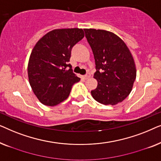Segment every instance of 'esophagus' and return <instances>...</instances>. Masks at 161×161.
<instances>
[{
    "label": "esophagus",
    "mask_w": 161,
    "mask_h": 161,
    "mask_svg": "<svg viewBox=\"0 0 161 161\" xmlns=\"http://www.w3.org/2000/svg\"><path fill=\"white\" fill-rule=\"evenodd\" d=\"M90 77H91V74H90L89 72H87V73L84 75V78L85 79H88V78H89Z\"/></svg>",
    "instance_id": "obj_1"
}]
</instances>
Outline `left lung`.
I'll return each instance as SVG.
<instances>
[{"instance_id":"8db88e82","label":"left lung","mask_w":161,"mask_h":161,"mask_svg":"<svg viewBox=\"0 0 161 161\" xmlns=\"http://www.w3.org/2000/svg\"><path fill=\"white\" fill-rule=\"evenodd\" d=\"M84 31L95 59L94 78L98 82L91 92L92 97L103 105L121 103L130 93L136 78L135 63L128 47L112 32L92 28Z\"/></svg>"}]
</instances>
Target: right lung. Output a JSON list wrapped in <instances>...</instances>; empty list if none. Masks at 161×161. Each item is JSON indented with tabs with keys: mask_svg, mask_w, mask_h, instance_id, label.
<instances>
[{
	"mask_svg": "<svg viewBox=\"0 0 161 161\" xmlns=\"http://www.w3.org/2000/svg\"><path fill=\"white\" fill-rule=\"evenodd\" d=\"M83 37L80 28L56 29L34 46L28 61V79L35 95L44 105L54 106L63 102L72 86L80 80L69 62L72 47Z\"/></svg>",
	"mask_w": 161,
	"mask_h": 161,
	"instance_id": "obj_1",
	"label": "right lung"
}]
</instances>
